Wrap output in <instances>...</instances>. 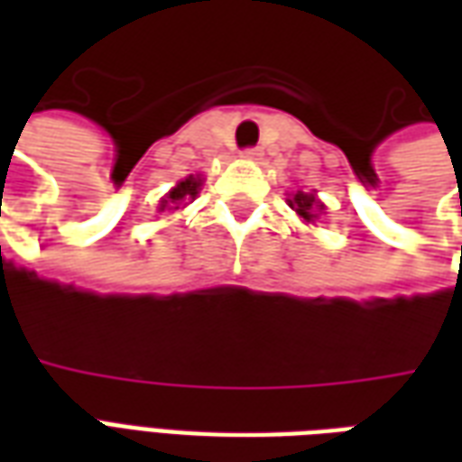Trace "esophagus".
Wrapping results in <instances>:
<instances>
[{
  "label": "esophagus",
  "mask_w": 462,
  "mask_h": 462,
  "mask_svg": "<svg viewBox=\"0 0 462 462\" xmlns=\"http://www.w3.org/2000/svg\"><path fill=\"white\" fill-rule=\"evenodd\" d=\"M242 158H245V161H260L262 148H245V151H242Z\"/></svg>",
  "instance_id": "obj_1"
}]
</instances>
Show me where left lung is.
Returning a JSON list of instances; mask_svg holds the SVG:
<instances>
[{"label":"left lung","mask_w":462,"mask_h":462,"mask_svg":"<svg viewBox=\"0 0 462 462\" xmlns=\"http://www.w3.org/2000/svg\"><path fill=\"white\" fill-rule=\"evenodd\" d=\"M290 208L307 222H314L324 212V202L317 200L314 192H297L290 200Z\"/></svg>","instance_id":"left-lung-1"}]
</instances>
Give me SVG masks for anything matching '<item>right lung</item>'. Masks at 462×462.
Wrapping results in <instances>:
<instances>
[{
	"mask_svg": "<svg viewBox=\"0 0 462 462\" xmlns=\"http://www.w3.org/2000/svg\"><path fill=\"white\" fill-rule=\"evenodd\" d=\"M202 188V178L200 175H188L185 180H180L175 188H172L165 198L161 200V208L158 210H178L180 205H188L190 200L198 198V192Z\"/></svg>",
	"mask_w": 462,
	"mask_h": 462,
	"instance_id": "add662e5",
	"label": "right lung"
}]
</instances>
